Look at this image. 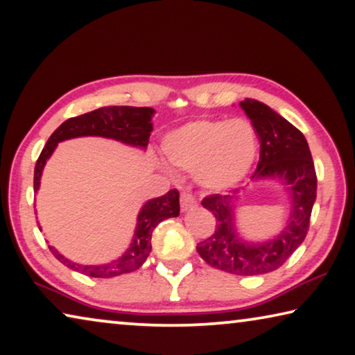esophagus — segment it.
Listing matches in <instances>:
<instances>
[{
    "label": "esophagus",
    "mask_w": 355,
    "mask_h": 355,
    "mask_svg": "<svg viewBox=\"0 0 355 355\" xmlns=\"http://www.w3.org/2000/svg\"><path fill=\"white\" fill-rule=\"evenodd\" d=\"M195 206H196V200L192 193H187V192L181 193V209L184 212L195 208Z\"/></svg>",
    "instance_id": "1"
}]
</instances>
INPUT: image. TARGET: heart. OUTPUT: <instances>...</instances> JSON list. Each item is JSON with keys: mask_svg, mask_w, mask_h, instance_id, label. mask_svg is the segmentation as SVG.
<instances>
[{"mask_svg": "<svg viewBox=\"0 0 355 355\" xmlns=\"http://www.w3.org/2000/svg\"><path fill=\"white\" fill-rule=\"evenodd\" d=\"M259 139L244 119L195 121L168 133L163 152L174 166L196 170L200 184L225 190L241 182L257 155Z\"/></svg>", "mask_w": 355, "mask_h": 355, "instance_id": "heart-1", "label": "heart"}]
</instances>
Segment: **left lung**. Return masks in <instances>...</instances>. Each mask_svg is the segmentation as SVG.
<instances>
[{
    "label": "left lung",
    "instance_id": "left-lung-1",
    "mask_svg": "<svg viewBox=\"0 0 355 355\" xmlns=\"http://www.w3.org/2000/svg\"><path fill=\"white\" fill-rule=\"evenodd\" d=\"M239 106L250 119L260 141V160L252 179H277L286 184L292 205L291 216L277 236L263 243H248L236 228V195H209L201 205L214 214L216 230L198 243L196 250L217 270L236 276H257L279 268L302 246L309 228L318 178L306 138L298 128L252 98H246Z\"/></svg>",
    "mask_w": 355,
    "mask_h": 355
}]
</instances>
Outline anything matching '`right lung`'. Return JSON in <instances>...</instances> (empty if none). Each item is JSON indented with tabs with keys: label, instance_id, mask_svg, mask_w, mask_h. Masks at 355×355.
Here are the masks:
<instances>
[{
	"label": "right lung",
	"instance_id": "1",
	"mask_svg": "<svg viewBox=\"0 0 355 355\" xmlns=\"http://www.w3.org/2000/svg\"><path fill=\"white\" fill-rule=\"evenodd\" d=\"M155 111L152 107H133V106H107L95 111L83 114V116L71 117L64 121L52 133L51 138L42 149L40 159L35 166V192L40 190L42 170L46 162L55 150L58 143L80 136H101L121 141L123 144L146 149L149 144V136L152 132V117ZM179 216V192L176 189L146 201L138 214L135 234L130 248L125 250L122 257L103 265H80L71 261L58 252L55 248L49 246L55 259L62 261L68 268L83 272L90 277H114L123 272L138 270L144 263L147 255L152 250V232L162 220ZM41 230V227H40Z\"/></svg>",
	"mask_w": 355,
	"mask_h": 355
}]
</instances>
